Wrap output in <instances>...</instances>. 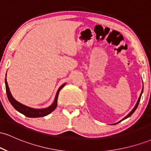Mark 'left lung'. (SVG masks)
<instances>
[{"label": "left lung", "mask_w": 151, "mask_h": 151, "mask_svg": "<svg viewBox=\"0 0 151 151\" xmlns=\"http://www.w3.org/2000/svg\"><path fill=\"white\" fill-rule=\"evenodd\" d=\"M143 89H142V91H141V94H140V96H139V98H138V101H137V103L136 104V105H135V106H134V108H133L132 110H131V111L130 112V113L128 114L127 116H125L124 118V119H122V120L121 121H123V120H124V119H127V118H129V117H130L131 116V115H132V114L134 113V111H136V109H137V107H138V104H139V102H140V100H141V95H142V93H143ZM121 121H119V122H117V123H116V124H114V125H115V124H118V123H119V122H121Z\"/></svg>", "instance_id": "1"}]
</instances>
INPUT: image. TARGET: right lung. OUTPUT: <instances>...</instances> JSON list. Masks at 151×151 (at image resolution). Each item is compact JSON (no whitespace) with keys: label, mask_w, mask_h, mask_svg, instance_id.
<instances>
[{"label":"right lung","mask_w":151,"mask_h":151,"mask_svg":"<svg viewBox=\"0 0 151 151\" xmlns=\"http://www.w3.org/2000/svg\"><path fill=\"white\" fill-rule=\"evenodd\" d=\"M5 83H6L7 96H8V100H9V101L10 102V104H11V105L13 106L15 108V109H16L18 112H20V113H21L23 114V115H25V116L29 117V118H37V117L45 116L50 114L51 112H52L53 111L56 109L57 106H58V99L59 92H60V90L62 89V88L66 84V83H65V84H62V85L59 88L58 91H57L55 100H54L53 103L50 106L47 107V108H44V109H34V108H32V107H29L27 106L22 104L20 103V102H18V101H16V100L13 98V96H12L9 87H8L6 78V79H5Z\"/></svg>","instance_id":"add662e5"}]
</instances>
